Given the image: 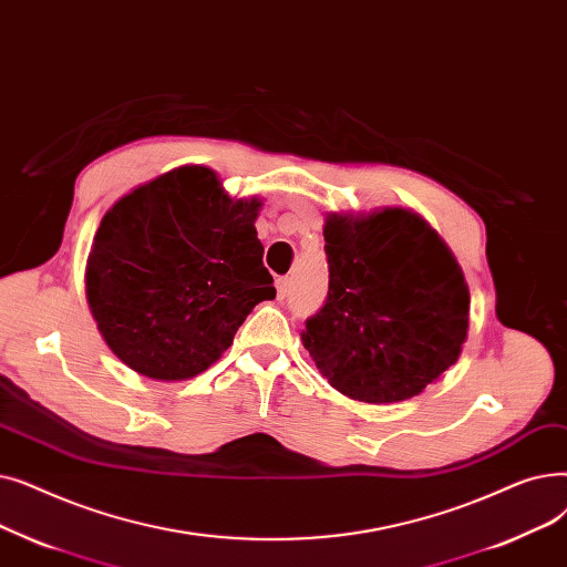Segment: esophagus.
<instances>
[{
	"instance_id": "1",
	"label": "esophagus",
	"mask_w": 567,
	"mask_h": 567,
	"mask_svg": "<svg viewBox=\"0 0 567 567\" xmlns=\"http://www.w3.org/2000/svg\"><path fill=\"white\" fill-rule=\"evenodd\" d=\"M277 290H279V298H288L290 290H292V277L277 279Z\"/></svg>"
}]
</instances>
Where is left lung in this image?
I'll return each mask as SVG.
<instances>
[{"mask_svg":"<svg viewBox=\"0 0 567 567\" xmlns=\"http://www.w3.org/2000/svg\"><path fill=\"white\" fill-rule=\"evenodd\" d=\"M328 298L302 343L328 383L367 403L420 394L462 353L468 286L441 237L406 209L326 221Z\"/></svg>","mask_w":567,"mask_h":567,"instance_id":"1","label":"left lung"}]
</instances>
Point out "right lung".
Masks as SVG:
<instances>
[{
	"label": "right lung",
	"mask_w": 567,
	"mask_h": 567,
	"mask_svg": "<svg viewBox=\"0 0 567 567\" xmlns=\"http://www.w3.org/2000/svg\"><path fill=\"white\" fill-rule=\"evenodd\" d=\"M258 207L233 203L212 171L186 166L107 209L87 260V302L124 364L158 381L192 379L275 298Z\"/></svg>",
	"instance_id": "add662e5"
}]
</instances>
